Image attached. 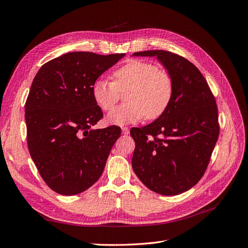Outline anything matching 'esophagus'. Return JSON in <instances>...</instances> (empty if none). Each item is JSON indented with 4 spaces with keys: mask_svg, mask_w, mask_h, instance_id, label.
<instances>
[{
    "mask_svg": "<svg viewBox=\"0 0 248 248\" xmlns=\"http://www.w3.org/2000/svg\"><path fill=\"white\" fill-rule=\"evenodd\" d=\"M128 133H129L128 127H122V134H124V136H127Z\"/></svg>",
    "mask_w": 248,
    "mask_h": 248,
    "instance_id": "1",
    "label": "esophagus"
}]
</instances>
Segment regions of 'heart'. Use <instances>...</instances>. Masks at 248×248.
Returning <instances> with one entry per match:
<instances>
[{
	"instance_id": "1",
	"label": "heart",
	"mask_w": 248,
	"mask_h": 248,
	"mask_svg": "<svg viewBox=\"0 0 248 248\" xmlns=\"http://www.w3.org/2000/svg\"><path fill=\"white\" fill-rule=\"evenodd\" d=\"M114 81L98 78L94 81L92 94L95 102L103 110H110L120 98V92L127 91V103L112 109L108 122L126 125L139 122L142 118L155 120L169 108L174 96V80L167 70L158 66L131 60L114 71Z\"/></svg>"
}]
</instances>
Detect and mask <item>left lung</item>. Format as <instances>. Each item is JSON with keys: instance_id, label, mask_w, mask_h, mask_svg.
<instances>
[{"instance_id": "obj_1", "label": "left lung", "mask_w": 248, "mask_h": 248, "mask_svg": "<svg viewBox=\"0 0 248 248\" xmlns=\"http://www.w3.org/2000/svg\"><path fill=\"white\" fill-rule=\"evenodd\" d=\"M156 57L174 80L166 112L130 130L136 141L132 169L150 190L176 196L196 185L208 167L218 139V110L201 71L188 60L167 50L134 52Z\"/></svg>"}]
</instances>
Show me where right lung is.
I'll return each instance as SVG.
<instances>
[{"mask_svg": "<svg viewBox=\"0 0 248 248\" xmlns=\"http://www.w3.org/2000/svg\"><path fill=\"white\" fill-rule=\"evenodd\" d=\"M125 54L73 51L44 64L32 82L25 106L30 155L50 189L74 196L102 175L118 126L92 127L103 117L92 87Z\"/></svg>", "mask_w": 248, "mask_h": 248, "instance_id": "1", "label": "right lung"}]
</instances>
